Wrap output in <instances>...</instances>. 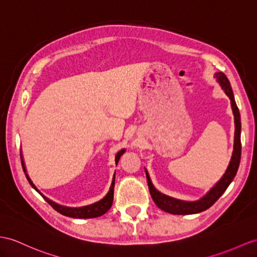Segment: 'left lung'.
<instances>
[{
  "label": "left lung",
  "mask_w": 257,
  "mask_h": 257,
  "mask_svg": "<svg viewBox=\"0 0 257 257\" xmlns=\"http://www.w3.org/2000/svg\"><path fill=\"white\" fill-rule=\"evenodd\" d=\"M215 77L217 78L218 83L220 84L221 88L226 92V95L231 100V108H232V112L234 115V144H233V153L232 157H231L230 164L227 168L226 172L222 176V178L218 181L216 185L210 189L206 195H204L201 199L195 202H184L179 201V199L169 197L167 195H164L160 192L155 189V186L152 183V180L149 178V174L145 169L146 178L148 182V189L150 192L155 204L158 206L160 209H162L169 214L173 215H192V214H198L206 209H208L210 206L214 205L217 199L220 197L224 191L227 190V187L232 182L234 179L237 169L240 166L241 160V116L239 109L235 103L234 96L232 88H231L230 81L227 78L226 75L221 72H218L215 74Z\"/></svg>",
  "instance_id": "8db88e82"
}]
</instances>
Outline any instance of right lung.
Segmentation results:
<instances>
[{
	"label": "right lung",
	"mask_w": 257,
	"mask_h": 257,
	"mask_svg": "<svg viewBox=\"0 0 257 257\" xmlns=\"http://www.w3.org/2000/svg\"><path fill=\"white\" fill-rule=\"evenodd\" d=\"M125 153V149H122L118 152L115 156V164L117 165L118 160H120L121 156ZM21 159H22V166H23V170L25 172V174H26V178L28 180L29 184L34 187V189L38 192L40 195L45 198V201L47 203H49L50 205L52 206V207L60 212V214L64 215V216H67V217H72V218H96V217H100L104 215L105 212H107L112 206V203H113V192H114V181H115V173L113 176V179H112V183H111V186H110V190L108 192L107 195H105L102 199H100L99 202L95 203V204H91V205H88V206H83V207H66V206H62V205H59L56 204L54 202H52L51 199H49L48 197H46L43 194L37 189L36 185L33 183V181L30 180V178L28 177L27 174V170H26V167H25V162H24V159H23V156H22V153H21Z\"/></svg>",
	"instance_id": "right-lung-1"
}]
</instances>
